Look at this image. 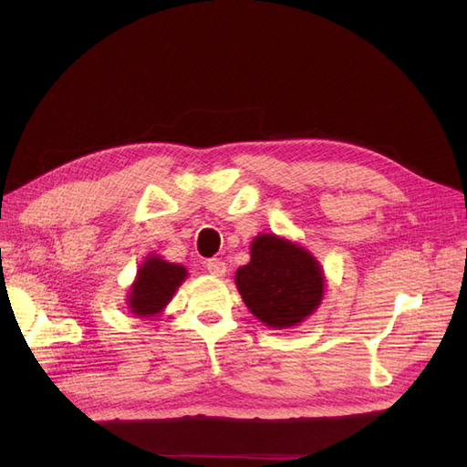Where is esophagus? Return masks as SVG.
<instances>
[{"label":"esophagus","mask_w":467,"mask_h":467,"mask_svg":"<svg viewBox=\"0 0 467 467\" xmlns=\"http://www.w3.org/2000/svg\"><path fill=\"white\" fill-rule=\"evenodd\" d=\"M206 271L214 276H222L225 273V263L222 259H208L206 261Z\"/></svg>","instance_id":"esophagus-1"}]
</instances>
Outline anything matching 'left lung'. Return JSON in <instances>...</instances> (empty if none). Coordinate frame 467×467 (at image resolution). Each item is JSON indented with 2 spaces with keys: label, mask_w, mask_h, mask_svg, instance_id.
I'll use <instances>...</instances> for the list:
<instances>
[{
  "label": "left lung",
  "mask_w": 467,
  "mask_h": 467,
  "mask_svg": "<svg viewBox=\"0 0 467 467\" xmlns=\"http://www.w3.org/2000/svg\"><path fill=\"white\" fill-rule=\"evenodd\" d=\"M235 285L253 316L282 329L314 314L323 273L306 249L265 234L251 244V261L237 268Z\"/></svg>",
  "instance_id": "left-lung-1"
}]
</instances>
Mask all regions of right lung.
I'll list each match as a JSON object with an SVG mask.
<instances>
[{
  "mask_svg": "<svg viewBox=\"0 0 467 467\" xmlns=\"http://www.w3.org/2000/svg\"><path fill=\"white\" fill-rule=\"evenodd\" d=\"M185 276V266L167 263L160 257H150L138 271V278L132 286L129 300L132 312L142 317L160 314Z\"/></svg>",
  "mask_w": 467,
  "mask_h": 467,
  "instance_id": "1",
  "label": "right lung"
}]
</instances>
